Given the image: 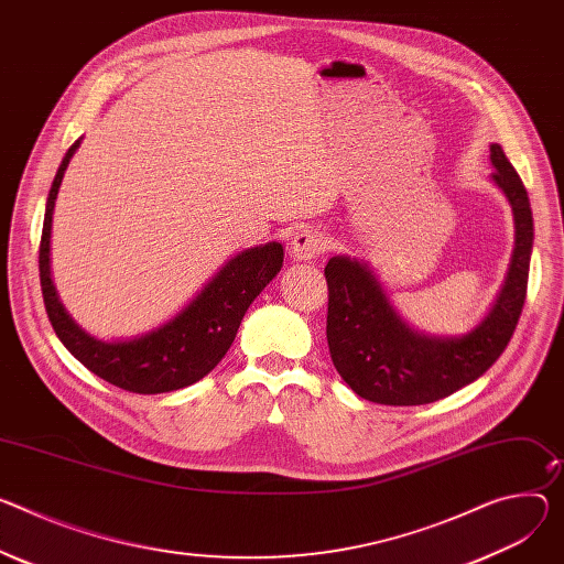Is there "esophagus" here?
Here are the masks:
<instances>
[{
	"mask_svg": "<svg viewBox=\"0 0 564 564\" xmlns=\"http://www.w3.org/2000/svg\"><path fill=\"white\" fill-rule=\"evenodd\" d=\"M296 261H313L328 249V238L317 229H301L290 242Z\"/></svg>",
	"mask_w": 564,
	"mask_h": 564,
	"instance_id": "esophagus-1",
	"label": "esophagus"
}]
</instances>
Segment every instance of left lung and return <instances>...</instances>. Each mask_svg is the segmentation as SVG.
<instances>
[{
	"label": "left lung",
	"mask_w": 564,
	"mask_h": 564,
	"mask_svg": "<svg viewBox=\"0 0 564 564\" xmlns=\"http://www.w3.org/2000/svg\"><path fill=\"white\" fill-rule=\"evenodd\" d=\"M492 180L516 216V251L490 315L464 337H427L409 328L391 308L378 279L365 263L333 256L326 337L333 365L365 400L409 406L441 400L484 376L508 346L520 322L533 249L529 193L499 143L490 145Z\"/></svg>",
	"instance_id": "obj_1"
}]
</instances>
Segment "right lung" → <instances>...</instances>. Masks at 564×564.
Instances as JSON below:
<instances>
[{
	"mask_svg": "<svg viewBox=\"0 0 564 564\" xmlns=\"http://www.w3.org/2000/svg\"><path fill=\"white\" fill-rule=\"evenodd\" d=\"M80 139L51 184L40 238V285L44 308L58 339L94 376L132 393H166L202 380L229 350L238 326L261 290L283 265L281 242H268L240 251L207 283L186 308L162 328L130 341H100L80 330L65 313L48 276V236L56 195Z\"/></svg>",
	"mask_w": 564,
	"mask_h": 564,
	"instance_id": "1",
	"label": "right lung"
}]
</instances>
